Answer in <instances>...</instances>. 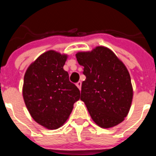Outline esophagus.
Here are the masks:
<instances>
[{
  "label": "esophagus",
  "instance_id": "34e87169",
  "mask_svg": "<svg viewBox=\"0 0 156 156\" xmlns=\"http://www.w3.org/2000/svg\"><path fill=\"white\" fill-rule=\"evenodd\" d=\"M76 85L77 86V87L79 88L80 90V88H81V81H78V82L76 83Z\"/></svg>",
  "mask_w": 156,
  "mask_h": 156
}]
</instances>
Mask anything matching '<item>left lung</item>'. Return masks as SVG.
Returning a JSON list of instances; mask_svg holds the SVG:
<instances>
[{
  "label": "left lung",
  "instance_id": "left-lung-1",
  "mask_svg": "<svg viewBox=\"0 0 156 156\" xmlns=\"http://www.w3.org/2000/svg\"><path fill=\"white\" fill-rule=\"evenodd\" d=\"M83 66L80 99L92 119L102 128L116 126L129 112L133 98L131 80L124 64L105 47L76 55Z\"/></svg>",
  "mask_w": 156,
  "mask_h": 156
}]
</instances>
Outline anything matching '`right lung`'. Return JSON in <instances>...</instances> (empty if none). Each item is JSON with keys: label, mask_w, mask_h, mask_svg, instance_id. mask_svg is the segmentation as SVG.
<instances>
[{"label": "right lung", "mask_w": 156, "mask_h": 156, "mask_svg": "<svg viewBox=\"0 0 156 156\" xmlns=\"http://www.w3.org/2000/svg\"><path fill=\"white\" fill-rule=\"evenodd\" d=\"M67 56L54 51L41 55L26 72L23 94L33 119L50 129L62 126L80 92L63 69Z\"/></svg>", "instance_id": "add662e5"}]
</instances>
